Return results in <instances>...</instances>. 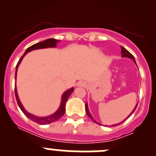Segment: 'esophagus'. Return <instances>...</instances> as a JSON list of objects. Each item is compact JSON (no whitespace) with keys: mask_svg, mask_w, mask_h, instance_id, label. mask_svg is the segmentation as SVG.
<instances>
[{"mask_svg":"<svg viewBox=\"0 0 156 156\" xmlns=\"http://www.w3.org/2000/svg\"><path fill=\"white\" fill-rule=\"evenodd\" d=\"M85 85V83L83 82H82V81H80V82L77 83V86L79 87H83Z\"/></svg>","mask_w":156,"mask_h":156,"instance_id":"34e87169","label":"esophagus"}]
</instances>
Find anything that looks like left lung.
I'll return each instance as SVG.
<instances>
[{
  "label": "left lung",
  "mask_w": 156,
  "mask_h": 156,
  "mask_svg": "<svg viewBox=\"0 0 156 156\" xmlns=\"http://www.w3.org/2000/svg\"><path fill=\"white\" fill-rule=\"evenodd\" d=\"M121 48H122V50H121V54H122V58H131L132 60H133V62H134L135 64H136V62H135L134 57H133V56L131 54L129 53V52L127 50H126V48H123V47H121ZM136 65H137V64H136ZM137 104L136 105V106H135V107H134V108H133V111H132L131 112H130V114H129V115H128L127 117H126V118L124 119V120H126V119H127V118H129V117L130 116V115H131L132 114H133V112L135 111V109H136V108H137ZM85 110H86V112H87V114L88 117H89V118H90V119H91L92 121H94V122H96V123H98V124L101 125V123H99V122H98L97 121H96L94 119L93 116H92L91 114H90V111H89V108H88L87 103H86V105H85ZM124 120H122V122H119V123H116V124L112 125V126H118V125H119V124H120V123H122V122H124Z\"/></svg>",
  "instance_id": "8db88e82"
}]
</instances>
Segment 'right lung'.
Instances as JSON below:
<instances>
[{"label": "right lung", "mask_w": 156, "mask_h": 156, "mask_svg": "<svg viewBox=\"0 0 156 156\" xmlns=\"http://www.w3.org/2000/svg\"><path fill=\"white\" fill-rule=\"evenodd\" d=\"M60 41L56 39H53V38H50V39H47L44 41H41V42L37 43V44H35L32 45L30 46V48H28L27 49V51H25V53L23 54V55L19 59V61L18 62L17 66L16 67V76H17V70L18 68H19V66L21 63L22 60L24 58V56L27 55L28 52L32 51L34 50H37V49H43V48H55L56 45H57L58 43ZM74 88L71 87L70 89L67 90L66 91H65L63 93L62 96V100H61V104H60V106H59V108H58L57 111L55 112V113L51 114L50 115H48V116H44V117H40V116H37V115H34L33 114L30 113L27 110L25 109V108L23 107V104L21 103L20 100H19V95H18L17 93V88H16V83L15 84V94H16V101H17V103L19 105V108L20 109L22 110L23 113L26 115V116H27L30 119H31L32 121H34V122H37L38 124L41 125H44V124H49V123H51L53 122H55V121L58 120L63 115H64L65 112H66V103L68 100L69 97L71 94L73 92Z\"/></svg>", "instance_id": "add662e5"}]
</instances>
